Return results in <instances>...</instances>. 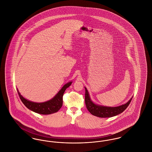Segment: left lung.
I'll list each match as a JSON object with an SVG mask.
<instances>
[{
    "label": "left lung",
    "mask_w": 152,
    "mask_h": 152,
    "mask_svg": "<svg viewBox=\"0 0 152 152\" xmlns=\"http://www.w3.org/2000/svg\"><path fill=\"white\" fill-rule=\"evenodd\" d=\"M86 89V94H85V102L88 111L94 116H97L102 118L111 117L113 116L118 115L123 112L126 108L129 106V104L133 97H132L128 102L126 104L116 107H103L101 105H98L94 104L91 101L87 88Z\"/></svg>",
    "instance_id": "obj_1"
}]
</instances>
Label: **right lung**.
Returning <instances> with one entry per match:
<instances>
[{
  "label": "right lung",
  "mask_w": 152,
  "mask_h": 152,
  "mask_svg": "<svg viewBox=\"0 0 152 152\" xmlns=\"http://www.w3.org/2000/svg\"><path fill=\"white\" fill-rule=\"evenodd\" d=\"M72 82H69L64 85L53 99L44 102H34L24 99L19 92L18 89V94L24 105L31 110L41 115H50L56 113L63 105V96L65 89L69 87Z\"/></svg>",
  "instance_id": "1"
}]
</instances>
